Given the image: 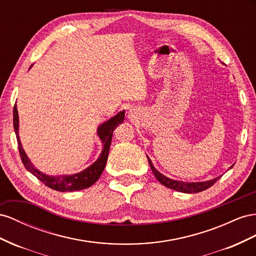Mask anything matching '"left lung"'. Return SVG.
<instances>
[{
  "label": "left lung",
  "instance_id": "obj_1",
  "mask_svg": "<svg viewBox=\"0 0 256 256\" xmlns=\"http://www.w3.org/2000/svg\"><path fill=\"white\" fill-rule=\"evenodd\" d=\"M147 158L149 160V164L151 167V170L154 174L156 178L158 180L160 184H162L166 188H170L172 190H174V191L182 192V193H198L202 191H205L208 188L211 186H214L216 182L221 178V176H218L214 179H211L208 181H202V182H184V181H179V180H174L168 177L164 176L163 174H160L154 166H153L151 160L147 156ZM232 168V166H230Z\"/></svg>",
  "mask_w": 256,
  "mask_h": 256
}]
</instances>
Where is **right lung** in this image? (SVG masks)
Returning a JSON list of instances; mask_svg holds the SVG:
<instances>
[{
	"mask_svg": "<svg viewBox=\"0 0 256 256\" xmlns=\"http://www.w3.org/2000/svg\"><path fill=\"white\" fill-rule=\"evenodd\" d=\"M32 68V65L30 68ZM124 112H120L114 116L112 118L107 120L106 122L102 123L98 128V136L103 144V149H102L100 154L98 158L91 164L89 167H86L82 172L72 174H60V176H50V174H44L42 172L38 170L34 165L31 163L30 158H28L26 153L24 152L22 144H21L20 138H19V116L17 110V105L14 104V133H16L17 142H18V149L20 153V158L24 167L28 172H30L32 174L40 180L44 184L47 186L48 188L56 190V191L60 192H74V191H80L93 186L100 177L102 172H103L107 158L109 148H110V144L112 140V134L116 128L121 124L124 120Z\"/></svg>",
	"mask_w": 256,
	"mask_h": 256,
	"instance_id": "add662e5",
	"label": "right lung"
}]
</instances>
